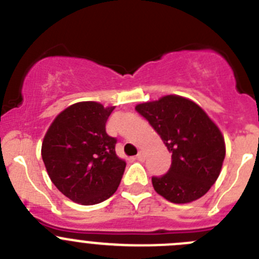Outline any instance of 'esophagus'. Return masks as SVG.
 Returning a JSON list of instances; mask_svg holds the SVG:
<instances>
[{"label":"esophagus","instance_id":"34e87169","mask_svg":"<svg viewBox=\"0 0 259 259\" xmlns=\"http://www.w3.org/2000/svg\"><path fill=\"white\" fill-rule=\"evenodd\" d=\"M136 159L137 160H140V162H144V160H145V153H144L142 150H140L139 154L136 155Z\"/></svg>","mask_w":259,"mask_h":259}]
</instances>
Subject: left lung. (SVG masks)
Segmentation results:
<instances>
[{"instance_id":"8db88e82","label":"left lung","mask_w":259,"mask_h":259,"mask_svg":"<svg viewBox=\"0 0 259 259\" xmlns=\"http://www.w3.org/2000/svg\"><path fill=\"white\" fill-rule=\"evenodd\" d=\"M172 153L169 170L153 177L154 190L170 203L186 204L208 193L221 173L225 139L208 114L193 100L167 95L136 105Z\"/></svg>"}]
</instances>
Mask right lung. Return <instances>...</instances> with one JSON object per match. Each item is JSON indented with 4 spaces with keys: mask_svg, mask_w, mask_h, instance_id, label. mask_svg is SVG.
<instances>
[{
    "mask_svg": "<svg viewBox=\"0 0 259 259\" xmlns=\"http://www.w3.org/2000/svg\"><path fill=\"white\" fill-rule=\"evenodd\" d=\"M115 106L80 101L54 119L42 142V159L52 184L74 203L94 205L110 198L125 162L115 154L117 140L105 131Z\"/></svg>",
    "mask_w": 259,
    "mask_h": 259,
    "instance_id": "1",
    "label": "right lung"
}]
</instances>
